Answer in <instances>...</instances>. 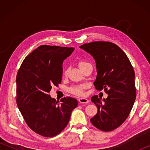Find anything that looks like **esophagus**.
Segmentation results:
<instances>
[{
	"instance_id": "esophagus-1",
	"label": "esophagus",
	"mask_w": 150,
	"mask_h": 150,
	"mask_svg": "<svg viewBox=\"0 0 150 150\" xmlns=\"http://www.w3.org/2000/svg\"><path fill=\"white\" fill-rule=\"evenodd\" d=\"M79 102L80 103H88L89 100L86 98H79Z\"/></svg>"
}]
</instances>
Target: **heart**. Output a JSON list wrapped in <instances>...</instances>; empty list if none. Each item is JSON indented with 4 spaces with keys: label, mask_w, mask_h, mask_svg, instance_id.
<instances>
[{
    "label": "heart",
    "mask_w": 150,
    "mask_h": 150,
    "mask_svg": "<svg viewBox=\"0 0 150 150\" xmlns=\"http://www.w3.org/2000/svg\"><path fill=\"white\" fill-rule=\"evenodd\" d=\"M86 63H87L86 62H81L79 63V67H81ZM83 88H84L83 86H75V87H73L70 88V91L76 95H82L83 94Z\"/></svg>",
    "instance_id": "b5f03b06"
}]
</instances>
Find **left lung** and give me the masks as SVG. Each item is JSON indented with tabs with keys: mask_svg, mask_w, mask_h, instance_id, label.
Instances as JSON below:
<instances>
[{
	"mask_svg": "<svg viewBox=\"0 0 150 150\" xmlns=\"http://www.w3.org/2000/svg\"><path fill=\"white\" fill-rule=\"evenodd\" d=\"M95 60L97 75L94 85L105 89L108 97H91L97 107L91 122L99 130L112 131L126 120L136 96L135 73L130 60L118 45L108 42H93L79 47Z\"/></svg>",
	"mask_w": 150,
	"mask_h": 150,
	"instance_id": "left-lung-1",
	"label": "left lung"
}]
</instances>
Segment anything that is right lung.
<instances>
[{"label": "right lung", "instance_id": "right-lung-1", "mask_svg": "<svg viewBox=\"0 0 150 150\" xmlns=\"http://www.w3.org/2000/svg\"><path fill=\"white\" fill-rule=\"evenodd\" d=\"M74 47L40 45L25 58L16 76V103L32 130L45 137L59 134L69 122L77 106L74 98L59 101L49 95L62 78V65Z\"/></svg>", "mask_w": 150, "mask_h": 150}]
</instances>
